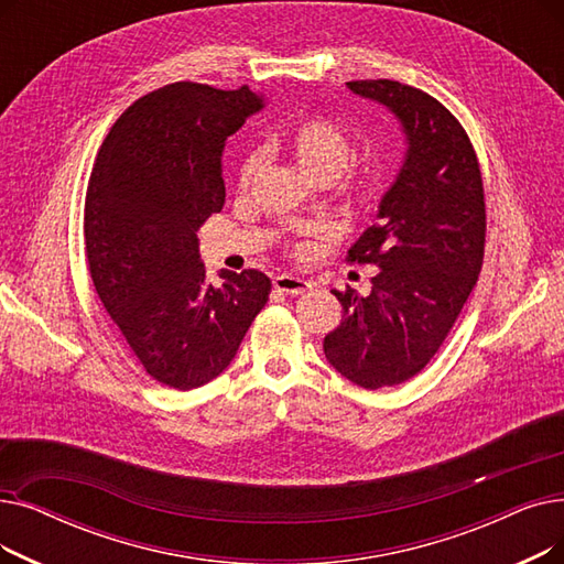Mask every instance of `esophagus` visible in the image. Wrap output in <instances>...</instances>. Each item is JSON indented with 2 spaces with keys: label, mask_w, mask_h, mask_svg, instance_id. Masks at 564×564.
Listing matches in <instances>:
<instances>
[{
  "label": "esophagus",
  "mask_w": 564,
  "mask_h": 564,
  "mask_svg": "<svg viewBox=\"0 0 564 564\" xmlns=\"http://www.w3.org/2000/svg\"><path fill=\"white\" fill-rule=\"evenodd\" d=\"M274 288L279 292H285V295H304V292L311 290V283L300 279V276H290V274H281L274 279Z\"/></svg>",
  "instance_id": "obj_1"
}]
</instances>
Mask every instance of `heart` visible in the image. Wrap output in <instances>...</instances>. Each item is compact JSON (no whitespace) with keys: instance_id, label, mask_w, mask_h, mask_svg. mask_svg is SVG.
<instances>
[{"instance_id":"1","label":"heart","mask_w":564,"mask_h":564,"mask_svg":"<svg viewBox=\"0 0 564 564\" xmlns=\"http://www.w3.org/2000/svg\"><path fill=\"white\" fill-rule=\"evenodd\" d=\"M281 142L311 180L327 184L346 173V184L343 186L359 205H369L380 195L384 182L382 165L378 161L350 165L355 156V142L334 121L325 117L300 119L283 133ZM260 163V152H249L241 159L237 170L239 191H247L253 184Z\"/></svg>"}]
</instances>
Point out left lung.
Returning <instances> with one entry per match:
<instances>
[{
    "label": "left lung",
    "mask_w": 564,
    "mask_h": 564,
    "mask_svg": "<svg viewBox=\"0 0 564 564\" xmlns=\"http://www.w3.org/2000/svg\"><path fill=\"white\" fill-rule=\"evenodd\" d=\"M348 87L394 112L408 135L401 173L378 218L348 251L376 264L373 288L332 290L340 325L325 336L334 369L364 389L417 376L443 346L484 262L486 203L475 147L460 121L431 94L397 80Z\"/></svg>",
    "instance_id": "left-lung-1"
}]
</instances>
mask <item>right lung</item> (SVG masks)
<instances>
[{"instance_id": "right-lung-1", "label": "right lung", "mask_w": 564, "mask_h": 564, "mask_svg": "<svg viewBox=\"0 0 564 564\" xmlns=\"http://www.w3.org/2000/svg\"><path fill=\"white\" fill-rule=\"evenodd\" d=\"M262 108L249 87L173 83L115 121L85 195V253L99 300L156 382L193 389L224 373L272 281L200 260V226L224 209L221 152Z\"/></svg>"}]
</instances>
